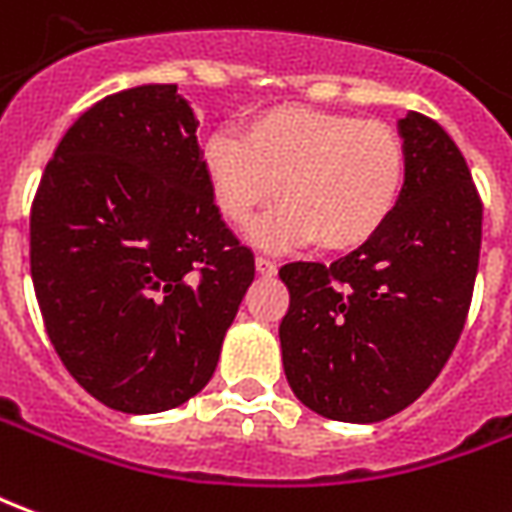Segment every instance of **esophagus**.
Returning a JSON list of instances; mask_svg holds the SVG:
<instances>
[{
    "mask_svg": "<svg viewBox=\"0 0 512 512\" xmlns=\"http://www.w3.org/2000/svg\"><path fill=\"white\" fill-rule=\"evenodd\" d=\"M256 270H259V275H275L278 273V267H275L273 259H267V256H256Z\"/></svg>",
    "mask_w": 512,
    "mask_h": 512,
    "instance_id": "obj_1",
    "label": "esophagus"
}]
</instances>
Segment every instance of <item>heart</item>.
<instances>
[{
    "label": "heart",
    "mask_w": 512,
    "mask_h": 512,
    "mask_svg": "<svg viewBox=\"0 0 512 512\" xmlns=\"http://www.w3.org/2000/svg\"><path fill=\"white\" fill-rule=\"evenodd\" d=\"M201 165L231 226H248L281 198L253 231L262 245L361 248L389 223L405 187V146L389 123L297 104L256 112L239 134H212Z\"/></svg>",
    "instance_id": "b5f03b06"
}]
</instances>
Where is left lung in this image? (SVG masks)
Returning a JSON list of instances; mask_svg holds the SVG:
<instances>
[{
	"label": "left lung",
	"mask_w": 512,
	"mask_h": 512,
	"mask_svg": "<svg viewBox=\"0 0 512 512\" xmlns=\"http://www.w3.org/2000/svg\"><path fill=\"white\" fill-rule=\"evenodd\" d=\"M400 204L375 237L333 264L281 267L284 372L325 419L383 422L419 400L455 350L471 306L482 201L441 126L408 112Z\"/></svg>",
	"instance_id": "1"
}]
</instances>
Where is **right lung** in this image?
Masks as SVG:
<instances>
[{
    "mask_svg": "<svg viewBox=\"0 0 512 512\" xmlns=\"http://www.w3.org/2000/svg\"><path fill=\"white\" fill-rule=\"evenodd\" d=\"M176 85L82 112L43 170L30 267L65 369L112 411L159 413L215 375L256 264L220 220Z\"/></svg>",
    "mask_w": 512,
    "mask_h": 512,
    "instance_id": "obj_1",
    "label": "right lung"
}]
</instances>
